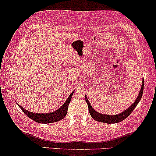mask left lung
Returning <instances> with one entry per match:
<instances>
[{
    "instance_id": "obj_1",
    "label": "left lung",
    "mask_w": 156,
    "mask_h": 156,
    "mask_svg": "<svg viewBox=\"0 0 156 156\" xmlns=\"http://www.w3.org/2000/svg\"><path fill=\"white\" fill-rule=\"evenodd\" d=\"M144 92V80L142 81V85L141 90H140L139 95H138L137 98L135 101V102L133 103L130 107H129L127 109H126L125 111H124L123 112L120 113L119 115H104V114H101L99 112H98L97 111H95V109L92 107L91 104L89 102L88 99L87 98V97H85V100H86L87 105H88L89 108V112H90V115L92 116V118L95 121H99V122H103V123H107V124H115V123L121 122V121L124 120L128 116L132 113L134 109L136 108L137 104H138V102L140 101V100L141 99L142 95H143Z\"/></svg>"
}]
</instances>
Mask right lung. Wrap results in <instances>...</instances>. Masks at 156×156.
I'll list each match as a JSON object with an SVG mask.
<instances>
[{
	"mask_svg": "<svg viewBox=\"0 0 156 156\" xmlns=\"http://www.w3.org/2000/svg\"><path fill=\"white\" fill-rule=\"evenodd\" d=\"M73 92H72L70 94V95L66 99V102L63 104L62 107H61V108H59L58 110L55 111V112H50V113H34V112H29L28 110H26L25 109H23V107L19 106L20 108L22 109L24 113L28 116L30 119H31L33 121H35V122L38 123H42V124H49V123H53L56 122V121H58L62 120L66 116V112H67L68 107H69V104L70 103V101H71L72 96L73 95Z\"/></svg>",
	"mask_w": 156,
	"mask_h": 156,
	"instance_id": "1",
	"label": "right lung"
}]
</instances>
